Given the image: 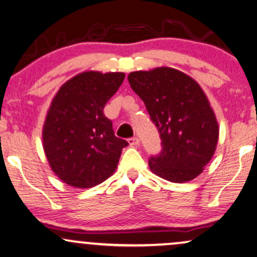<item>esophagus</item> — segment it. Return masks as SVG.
I'll return each instance as SVG.
<instances>
[{"instance_id": "obj_1", "label": "esophagus", "mask_w": 257, "mask_h": 257, "mask_svg": "<svg viewBox=\"0 0 257 257\" xmlns=\"http://www.w3.org/2000/svg\"><path fill=\"white\" fill-rule=\"evenodd\" d=\"M139 143H141V142H139L138 137H134V138L128 139V144L131 145V147H138Z\"/></svg>"}]
</instances>
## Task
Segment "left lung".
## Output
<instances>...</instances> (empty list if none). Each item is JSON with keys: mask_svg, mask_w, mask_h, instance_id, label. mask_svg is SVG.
Instances as JSON below:
<instances>
[{"mask_svg": "<svg viewBox=\"0 0 257 257\" xmlns=\"http://www.w3.org/2000/svg\"><path fill=\"white\" fill-rule=\"evenodd\" d=\"M127 80L162 139V153L149 161L151 172L176 183L200 175L219 138L216 114L200 84L169 66L130 72Z\"/></svg>", "mask_w": 257, "mask_h": 257, "instance_id": "1", "label": "left lung"}]
</instances>
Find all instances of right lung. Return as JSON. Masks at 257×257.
I'll list each match as a JSON object with an SVG mask.
<instances>
[{
	"mask_svg": "<svg viewBox=\"0 0 257 257\" xmlns=\"http://www.w3.org/2000/svg\"><path fill=\"white\" fill-rule=\"evenodd\" d=\"M123 72L84 71L59 88L43 126V148L52 172L74 188H91L113 175L122 148L103 107Z\"/></svg>",
	"mask_w": 257,
	"mask_h": 257,
	"instance_id": "add662e5",
	"label": "right lung"
}]
</instances>
